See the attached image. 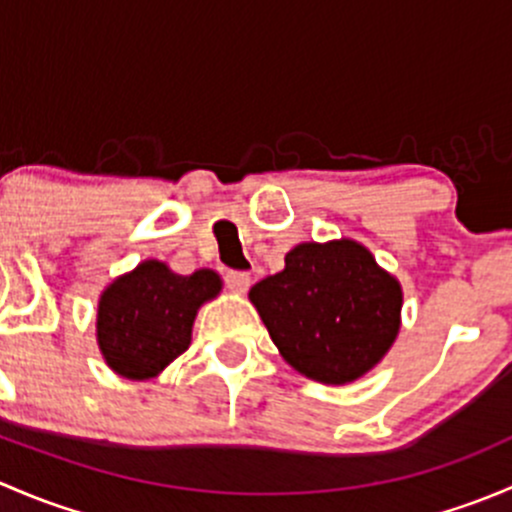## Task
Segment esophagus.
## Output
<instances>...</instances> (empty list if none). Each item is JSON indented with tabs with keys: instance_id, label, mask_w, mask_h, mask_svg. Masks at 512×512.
Listing matches in <instances>:
<instances>
[{
	"instance_id": "1",
	"label": "esophagus",
	"mask_w": 512,
	"mask_h": 512,
	"mask_svg": "<svg viewBox=\"0 0 512 512\" xmlns=\"http://www.w3.org/2000/svg\"><path fill=\"white\" fill-rule=\"evenodd\" d=\"M225 285L230 287L232 292L242 294V292H247V287H250V275H247V272H240V270H227Z\"/></svg>"
}]
</instances>
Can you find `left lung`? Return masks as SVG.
Masks as SVG:
<instances>
[{"mask_svg":"<svg viewBox=\"0 0 512 512\" xmlns=\"http://www.w3.org/2000/svg\"><path fill=\"white\" fill-rule=\"evenodd\" d=\"M282 359L322 384H349L374 369L401 327V285L359 242H302L285 270L250 289Z\"/></svg>","mask_w":512,"mask_h":512,"instance_id":"8db88e82","label":"left lung"}]
</instances>
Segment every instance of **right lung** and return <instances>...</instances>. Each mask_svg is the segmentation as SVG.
<instances>
[{"label": "right lung", "instance_id": "right-lung-1", "mask_svg": "<svg viewBox=\"0 0 512 512\" xmlns=\"http://www.w3.org/2000/svg\"><path fill=\"white\" fill-rule=\"evenodd\" d=\"M223 280L213 270L175 275L165 262L146 260L103 289L96 339L116 374L143 381L160 374L190 347L200 304L218 297Z\"/></svg>", "mask_w": 512, "mask_h": 512}]
</instances>
